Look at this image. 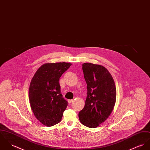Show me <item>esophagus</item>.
<instances>
[{"instance_id":"34e87169","label":"esophagus","mask_w":150,"mask_h":150,"mask_svg":"<svg viewBox=\"0 0 150 150\" xmlns=\"http://www.w3.org/2000/svg\"><path fill=\"white\" fill-rule=\"evenodd\" d=\"M73 101H74V100H68V103H72Z\"/></svg>"}]
</instances>
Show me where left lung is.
Segmentation results:
<instances>
[{
	"instance_id": "8db88e82",
	"label": "left lung",
	"mask_w": 150,
	"mask_h": 150,
	"mask_svg": "<svg viewBox=\"0 0 150 150\" xmlns=\"http://www.w3.org/2000/svg\"><path fill=\"white\" fill-rule=\"evenodd\" d=\"M82 69L87 96L79 118L83 125L94 128L112 112L116 100V88L112 76L103 66L86 63L82 64Z\"/></svg>"
}]
</instances>
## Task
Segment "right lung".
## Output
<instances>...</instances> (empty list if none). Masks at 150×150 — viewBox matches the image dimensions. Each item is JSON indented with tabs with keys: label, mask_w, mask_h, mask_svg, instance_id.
Returning a JSON list of instances; mask_svg holds the SVG:
<instances>
[{
	"label": "right lung",
	"mask_w": 150,
	"mask_h": 150,
	"mask_svg": "<svg viewBox=\"0 0 150 150\" xmlns=\"http://www.w3.org/2000/svg\"><path fill=\"white\" fill-rule=\"evenodd\" d=\"M68 63H46L40 67L31 81L29 98L34 115L42 124L59 123L68 105L61 93L59 79L71 66Z\"/></svg>",
	"instance_id": "right-lung-1"
}]
</instances>
